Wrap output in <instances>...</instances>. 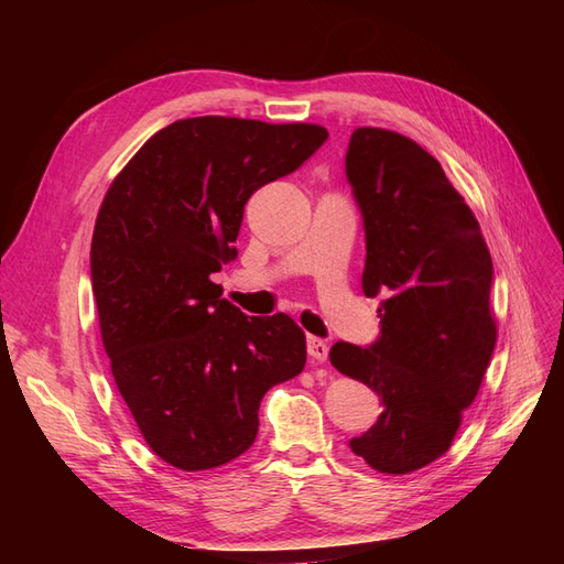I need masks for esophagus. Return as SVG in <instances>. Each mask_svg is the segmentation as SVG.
I'll return each mask as SVG.
<instances>
[{
  "mask_svg": "<svg viewBox=\"0 0 564 564\" xmlns=\"http://www.w3.org/2000/svg\"><path fill=\"white\" fill-rule=\"evenodd\" d=\"M308 355L315 362H327L329 357V344L317 336H308Z\"/></svg>",
  "mask_w": 564,
  "mask_h": 564,
  "instance_id": "esophagus-1",
  "label": "esophagus"
}]
</instances>
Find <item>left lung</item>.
<instances>
[{
  "instance_id": "1",
  "label": "left lung",
  "mask_w": 564,
  "mask_h": 564,
  "mask_svg": "<svg viewBox=\"0 0 564 564\" xmlns=\"http://www.w3.org/2000/svg\"><path fill=\"white\" fill-rule=\"evenodd\" d=\"M346 174L365 216L362 289L383 294L381 338L338 340L332 365L383 402L350 449L388 475L433 464L456 437L497 344L491 256L480 224L445 169L398 131L360 127Z\"/></svg>"
}]
</instances>
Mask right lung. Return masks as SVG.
Wrapping results in <instances>:
<instances>
[{"label": "right lung", "mask_w": 564, "mask_h": 564, "mask_svg": "<svg viewBox=\"0 0 564 564\" xmlns=\"http://www.w3.org/2000/svg\"><path fill=\"white\" fill-rule=\"evenodd\" d=\"M319 124L187 117L115 176L91 237L98 327L148 447L185 473L245 454L265 392L299 377L305 334L247 317L212 272L235 259L247 199L327 141Z\"/></svg>", "instance_id": "right-lung-1"}]
</instances>
